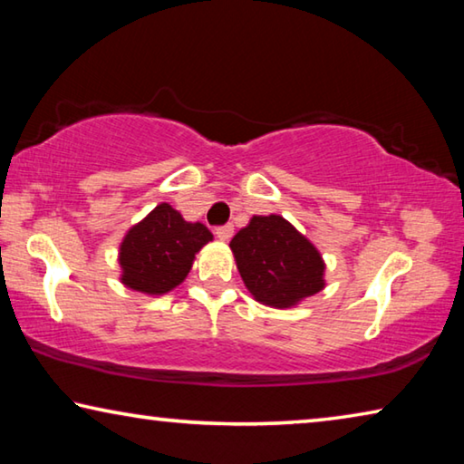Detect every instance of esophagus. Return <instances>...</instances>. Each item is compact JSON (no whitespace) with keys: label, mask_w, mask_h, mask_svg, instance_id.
Wrapping results in <instances>:
<instances>
[{"label":"esophagus","mask_w":464,"mask_h":464,"mask_svg":"<svg viewBox=\"0 0 464 464\" xmlns=\"http://www.w3.org/2000/svg\"><path fill=\"white\" fill-rule=\"evenodd\" d=\"M215 235L221 241H229L233 237V225H223V227H217Z\"/></svg>","instance_id":"1"}]
</instances>
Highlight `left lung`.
<instances>
[{
    "label": "left lung",
    "mask_w": 464,
    "mask_h": 464,
    "mask_svg": "<svg viewBox=\"0 0 464 464\" xmlns=\"http://www.w3.org/2000/svg\"><path fill=\"white\" fill-rule=\"evenodd\" d=\"M229 246L247 290L268 307L288 309L325 286L317 247L280 215L251 217Z\"/></svg>",
    "instance_id": "obj_1"
}]
</instances>
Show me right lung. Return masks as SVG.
Returning <instances> with one entry per match:
<instances>
[{
    "mask_svg": "<svg viewBox=\"0 0 464 464\" xmlns=\"http://www.w3.org/2000/svg\"><path fill=\"white\" fill-rule=\"evenodd\" d=\"M213 241L202 223H188L168 202L130 227L121 243L122 285L145 295H166L182 285L194 256Z\"/></svg>",
    "mask_w": 464,
    "mask_h": 464,
    "instance_id": "obj_1",
    "label": "right lung"
}]
</instances>
